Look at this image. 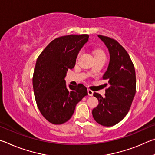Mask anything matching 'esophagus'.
<instances>
[{
    "instance_id": "esophagus-1",
    "label": "esophagus",
    "mask_w": 155,
    "mask_h": 155,
    "mask_svg": "<svg viewBox=\"0 0 155 155\" xmlns=\"http://www.w3.org/2000/svg\"><path fill=\"white\" fill-rule=\"evenodd\" d=\"M87 92H88V95L90 96H92L94 94V91H91V90H87Z\"/></svg>"
}]
</instances>
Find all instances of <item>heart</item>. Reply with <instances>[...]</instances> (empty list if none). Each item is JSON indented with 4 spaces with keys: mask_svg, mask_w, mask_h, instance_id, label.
Masks as SVG:
<instances>
[{
    "mask_svg": "<svg viewBox=\"0 0 155 155\" xmlns=\"http://www.w3.org/2000/svg\"><path fill=\"white\" fill-rule=\"evenodd\" d=\"M80 54H81V52L78 54V57L80 55ZM94 54H95V56H96V55H104L105 56L104 52L103 51H101V50H96L95 52H94Z\"/></svg>",
    "mask_w": 155,
    "mask_h": 155,
    "instance_id": "obj_1",
    "label": "heart"
}]
</instances>
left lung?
<instances>
[{
	"label": "left lung",
	"mask_w": 155,
	"mask_h": 155,
	"mask_svg": "<svg viewBox=\"0 0 155 155\" xmlns=\"http://www.w3.org/2000/svg\"><path fill=\"white\" fill-rule=\"evenodd\" d=\"M108 48L110 61L103 79L108 81L109 87L105 97L94 92L99 104L92 110L96 122L104 127H111L127 115L136 92V76L134 65L128 52L116 40L98 35ZM107 85V83H106Z\"/></svg>",
	"instance_id": "obj_1"
}]
</instances>
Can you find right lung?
Wrapping results in <instances>:
<instances>
[{"label": "right lung", "mask_w": 155, "mask_h": 155, "mask_svg": "<svg viewBox=\"0 0 155 155\" xmlns=\"http://www.w3.org/2000/svg\"><path fill=\"white\" fill-rule=\"evenodd\" d=\"M89 35H69L52 40L37 59L33 87L37 105L41 115L53 124H61L71 118L76 105L87 95L83 84L69 85L64 78L72 69L81 48Z\"/></svg>", "instance_id": "1"}]
</instances>
